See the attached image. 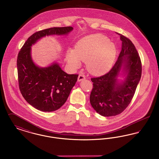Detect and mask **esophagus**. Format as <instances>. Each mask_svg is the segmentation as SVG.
<instances>
[{
	"instance_id": "esophagus-1",
	"label": "esophagus",
	"mask_w": 159,
	"mask_h": 159,
	"mask_svg": "<svg viewBox=\"0 0 159 159\" xmlns=\"http://www.w3.org/2000/svg\"><path fill=\"white\" fill-rule=\"evenodd\" d=\"M85 79V76L83 75H79V77H78V81L79 82H81V81H82L83 80H84Z\"/></svg>"
}]
</instances>
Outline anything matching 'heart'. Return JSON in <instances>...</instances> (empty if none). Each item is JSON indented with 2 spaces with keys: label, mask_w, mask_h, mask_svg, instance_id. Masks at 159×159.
<instances>
[{
  "label": "heart",
  "mask_w": 159,
  "mask_h": 159,
  "mask_svg": "<svg viewBox=\"0 0 159 159\" xmlns=\"http://www.w3.org/2000/svg\"><path fill=\"white\" fill-rule=\"evenodd\" d=\"M117 54L116 47L108 38L101 34H92L77 42L75 49H69L67 60L73 68L81 66L80 60L86 61V67L91 74L102 75L113 66Z\"/></svg>",
  "instance_id": "1"
}]
</instances>
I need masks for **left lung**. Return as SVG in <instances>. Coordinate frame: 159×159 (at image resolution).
<instances>
[{"mask_svg":"<svg viewBox=\"0 0 159 159\" xmlns=\"http://www.w3.org/2000/svg\"><path fill=\"white\" fill-rule=\"evenodd\" d=\"M117 34L122 42L117 60L108 73L91 78V106L105 117L118 115L126 108L135 94L142 73L141 61L135 46L128 38ZM120 71L126 76L119 82L117 77Z\"/></svg>","mask_w":159,"mask_h":159,"instance_id":"8db88e82","label":"left lung"}]
</instances>
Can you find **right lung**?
<instances>
[{"label":"right lung","mask_w":159,"mask_h":159,"mask_svg":"<svg viewBox=\"0 0 159 159\" xmlns=\"http://www.w3.org/2000/svg\"><path fill=\"white\" fill-rule=\"evenodd\" d=\"M72 27H52L34 33L28 38L17 57L20 92L26 101L42 111L59 109L66 102L77 80L78 75H68L57 62L39 67L31 58V47L46 36L67 35Z\"/></svg>","instance_id":"right-lung-1"}]
</instances>
